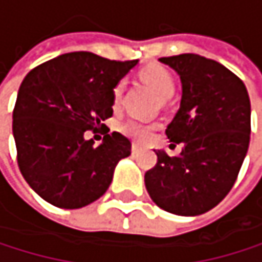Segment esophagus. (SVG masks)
Wrapping results in <instances>:
<instances>
[{
    "instance_id": "1",
    "label": "esophagus",
    "mask_w": 262,
    "mask_h": 262,
    "mask_svg": "<svg viewBox=\"0 0 262 262\" xmlns=\"http://www.w3.org/2000/svg\"><path fill=\"white\" fill-rule=\"evenodd\" d=\"M138 149H140V144H137V143H132V152H137Z\"/></svg>"
}]
</instances>
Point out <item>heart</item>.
I'll list each match as a JSON object with an SVG mask.
<instances>
[{"mask_svg":"<svg viewBox=\"0 0 262 262\" xmlns=\"http://www.w3.org/2000/svg\"><path fill=\"white\" fill-rule=\"evenodd\" d=\"M140 78L150 89H152L160 99H168L174 93V88H176L174 77L171 75L169 70L165 69L163 66H147V67H144L140 72ZM124 86H125L124 80H119L115 84V88H113L115 103H118L121 100V96L124 93ZM118 128H119V132H122L124 135H127L128 138H132L135 141H147L150 137H152L156 124L143 122L138 119H125L118 125Z\"/></svg>","mask_w":262,"mask_h":262,"instance_id":"b5f03b06","label":"heart"}]
</instances>
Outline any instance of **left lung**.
Segmentation results:
<instances>
[{"label":"left lung","mask_w":262,"mask_h":262,"mask_svg":"<svg viewBox=\"0 0 262 262\" xmlns=\"http://www.w3.org/2000/svg\"><path fill=\"white\" fill-rule=\"evenodd\" d=\"M182 81L181 108L166 127L178 157L157 150L146 171L149 196L166 212L200 215L233 188L250 143V99L244 81L220 62L195 53L160 58Z\"/></svg>","instance_id":"8db88e82"}]
</instances>
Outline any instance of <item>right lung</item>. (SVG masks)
<instances>
[{
  "label": "right lung",
  "mask_w": 262,
  "mask_h": 262,
  "mask_svg": "<svg viewBox=\"0 0 262 262\" xmlns=\"http://www.w3.org/2000/svg\"><path fill=\"white\" fill-rule=\"evenodd\" d=\"M138 59L112 61L72 52L29 70L12 113L17 163L47 203L78 209L100 198L132 143L119 132L100 146L84 140L113 115V88Z\"/></svg>",
  "instance_id": "obj_1"
}]
</instances>
